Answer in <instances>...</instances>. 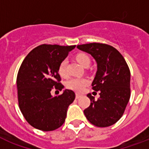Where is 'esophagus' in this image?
I'll return each mask as SVG.
<instances>
[{
  "instance_id": "esophagus-1",
  "label": "esophagus",
  "mask_w": 149,
  "mask_h": 149,
  "mask_svg": "<svg viewBox=\"0 0 149 149\" xmlns=\"http://www.w3.org/2000/svg\"><path fill=\"white\" fill-rule=\"evenodd\" d=\"M81 97V95H79V94H76V98L77 99H79V98Z\"/></svg>"
}]
</instances>
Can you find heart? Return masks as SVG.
<instances>
[{
	"mask_svg": "<svg viewBox=\"0 0 149 149\" xmlns=\"http://www.w3.org/2000/svg\"><path fill=\"white\" fill-rule=\"evenodd\" d=\"M77 60L78 63L84 67L90 65L91 64V58L86 54L80 53L77 56ZM66 65H67V59H63L58 65V73L61 77H66L67 71H66ZM89 84V80L85 78H72L70 79L66 83V86L68 89L75 92L80 93L84 91V87Z\"/></svg>",
	"mask_w": 149,
	"mask_h": 149,
	"instance_id": "b5f03b06",
	"label": "heart"
}]
</instances>
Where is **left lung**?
I'll return each mask as SVG.
<instances>
[{
    "label": "left lung",
    "mask_w": 149,
    "mask_h": 149,
    "mask_svg": "<svg viewBox=\"0 0 149 149\" xmlns=\"http://www.w3.org/2000/svg\"><path fill=\"white\" fill-rule=\"evenodd\" d=\"M77 49L91 54L97 64L92 87L99 91L100 97L95 100L87 94L91 105L84 110V114L97 127L113 125L122 117L131 96L127 63L115 48L106 44L89 43L77 45Z\"/></svg>",
    "instance_id": "8db88e82"
}]
</instances>
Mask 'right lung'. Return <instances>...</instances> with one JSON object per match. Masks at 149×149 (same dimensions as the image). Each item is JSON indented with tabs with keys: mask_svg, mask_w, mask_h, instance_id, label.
<instances>
[{
	"mask_svg": "<svg viewBox=\"0 0 149 149\" xmlns=\"http://www.w3.org/2000/svg\"><path fill=\"white\" fill-rule=\"evenodd\" d=\"M75 45H41L31 50L22 62L17 77V98L20 110L30 125L43 132L53 131L63 125L68 107L75 93L65 90L52 97L53 87L62 91L63 85L58 65Z\"/></svg>",
	"mask_w": 149,
	"mask_h": 149,
	"instance_id": "1",
	"label": "right lung"
}]
</instances>
